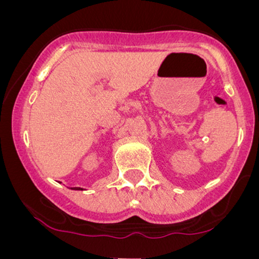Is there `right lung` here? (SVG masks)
<instances>
[{
    "instance_id": "add662e5",
    "label": "right lung",
    "mask_w": 259,
    "mask_h": 259,
    "mask_svg": "<svg viewBox=\"0 0 259 259\" xmlns=\"http://www.w3.org/2000/svg\"><path fill=\"white\" fill-rule=\"evenodd\" d=\"M72 190H82L81 187H72Z\"/></svg>"
}]
</instances>
